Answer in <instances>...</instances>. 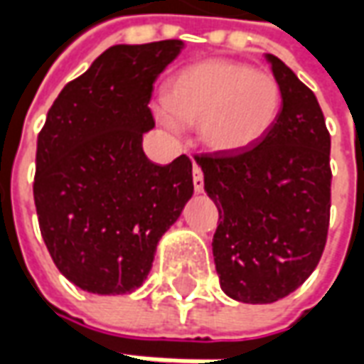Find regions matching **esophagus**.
Listing matches in <instances>:
<instances>
[{
	"mask_svg": "<svg viewBox=\"0 0 364 364\" xmlns=\"http://www.w3.org/2000/svg\"><path fill=\"white\" fill-rule=\"evenodd\" d=\"M193 185H195V191H197V193H203V189H205L203 169H200L197 164H193Z\"/></svg>",
	"mask_w": 364,
	"mask_h": 364,
	"instance_id": "obj_1",
	"label": "esophagus"
}]
</instances>
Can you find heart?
Returning a JSON list of instances; mask_svg holds the SVG:
<instances>
[{"label": "heart", "instance_id": "obj_1", "mask_svg": "<svg viewBox=\"0 0 364 364\" xmlns=\"http://www.w3.org/2000/svg\"><path fill=\"white\" fill-rule=\"evenodd\" d=\"M167 112L181 124H198L200 142L218 154H236L271 132L282 107L274 75L230 60H205L166 85Z\"/></svg>", "mask_w": 364, "mask_h": 364}]
</instances>
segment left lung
Here are the masks:
<instances>
[{"label":"left lung","mask_w":364,"mask_h":364,"mask_svg":"<svg viewBox=\"0 0 364 364\" xmlns=\"http://www.w3.org/2000/svg\"><path fill=\"white\" fill-rule=\"evenodd\" d=\"M267 60L282 91L271 132L244 151L195 156L218 208L213 255L220 287L247 304L277 302L312 274L331 206V138L320 103L284 62Z\"/></svg>","instance_id":"left-lung-1"}]
</instances>
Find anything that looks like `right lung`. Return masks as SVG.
I'll list each match as a JSON object with an SVG mask.
<instances>
[{
    "label": "right lung",
    "instance_id": "obj_1",
    "mask_svg": "<svg viewBox=\"0 0 364 364\" xmlns=\"http://www.w3.org/2000/svg\"><path fill=\"white\" fill-rule=\"evenodd\" d=\"M181 41L119 44L60 91L36 140L38 226L54 265L93 294L144 282L159 237L193 195V164L146 158L154 82Z\"/></svg>",
    "mask_w": 364,
    "mask_h": 364
}]
</instances>
